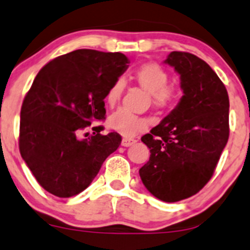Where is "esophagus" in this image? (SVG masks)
I'll list each match as a JSON object with an SVG mask.
<instances>
[{
  "label": "esophagus",
  "instance_id": "esophagus-1",
  "mask_svg": "<svg viewBox=\"0 0 250 250\" xmlns=\"http://www.w3.org/2000/svg\"><path fill=\"white\" fill-rule=\"evenodd\" d=\"M135 142H137V140L132 139V138H123V139H122V146H130V145L134 144Z\"/></svg>",
  "mask_w": 250,
  "mask_h": 250
}]
</instances>
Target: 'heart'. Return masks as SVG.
<instances>
[{"label":"heart","mask_w":250,"mask_h":250,"mask_svg":"<svg viewBox=\"0 0 250 250\" xmlns=\"http://www.w3.org/2000/svg\"><path fill=\"white\" fill-rule=\"evenodd\" d=\"M168 73L160 64L149 62L138 67L132 74V79L145 91L150 93L155 107L160 110L171 107L177 100L178 91L174 86L168 85ZM123 93V81L117 79L106 94V104L115 106ZM107 125L123 137H133L143 132L149 125V121L132 115L125 110H118L108 117Z\"/></svg>","instance_id":"b5f03b06"}]
</instances>
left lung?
Returning a JSON list of instances; mask_svg holds the SVG:
<instances>
[{
  "mask_svg": "<svg viewBox=\"0 0 250 250\" xmlns=\"http://www.w3.org/2000/svg\"><path fill=\"white\" fill-rule=\"evenodd\" d=\"M181 76L176 108L143 135L150 159L139 169L143 184L162 202L197 194L210 181L229 135V94L211 67L189 52L166 58Z\"/></svg>",
  "mask_w": 250,
  "mask_h": 250,
  "instance_id": "obj_1",
  "label": "left lung"
}]
</instances>
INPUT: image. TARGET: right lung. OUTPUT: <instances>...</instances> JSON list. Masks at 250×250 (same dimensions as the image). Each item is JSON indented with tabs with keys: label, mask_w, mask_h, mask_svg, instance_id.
I'll list each match as a JSON object with an SVG mask.
<instances>
[{
	"label": "right lung",
	"mask_w": 250,
	"mask_h": 250,
	"mask_svg": "<svg viewBox=\"0 0 250 250\" xmlns=\"http://www.w3.org/2000/svg\"><path fill=\"white\" fill-rule=\"evenodd\" d=\"M123 53L72 51L43 66L24 98L19 151L43 189L58 198L79 194L93 182L122 138L103 125L90 138L81 130L105 120L110 86L128 68Z\"/></svg>",
	"instance_id": "1"
}]
</instances>
